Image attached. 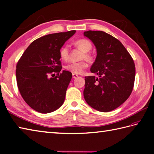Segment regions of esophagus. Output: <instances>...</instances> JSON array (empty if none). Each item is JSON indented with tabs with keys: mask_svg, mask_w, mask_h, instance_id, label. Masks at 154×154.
Here are the masks:
<instances>
[{
	"mask_svg": "<svg viewBox=\"0 0 154 154\" xmlns=\"http://www.w3.org/2000/svg\"><path fill=\"white\" fill-rule=\"evenodd\" d=\"M72 77H73V79H76V78L78 77V75L73 73V74H72Z\"/></svg>",
	"mask_w": 154,
	"mask_h": 154,
	"instance_id": "obj_1",
	"label": "esophagus"
}]
</instances>
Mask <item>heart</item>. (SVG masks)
Masks as SVG:
<instances>
[{"mask_svg": "<svg viewBox=\"0 0 154 154\" xmlns=\"http://www.w3.org/2000/svg\"><path fill=\"white\" fill-rule=\"evenodd\" d=\"M75 45L79 48L83 52L81 55V59H85L88 61H91L92 57L89 53V51L92 48V44L87 39H79L75 42ZM60 55L61 60L64 61L68 60L69 57V50L67 45H64L62 46L60 50ZM88 65L85 60L78 62H72L65 65V69L75 74H81L87 67Z\"/></svg>", "mask_w": 154, "mask_h": 154, "instance_id": "heart-1", "label": "heart"}]
</instances>
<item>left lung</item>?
<instances>
[{
  "mask_svg": "<svg viewBox=\"0 0 154 154\" xmlns=\"http://www.w3.org/2000/svg\"><path fill=\"white\" fill-rule=\"evenodd\" d=\"M97 57L91 68L95 76L85 77V100L93 109L109 112L128 99L134 84L136 68L131 55L121 42L103 31H87Z\"/></svg>",
  "mask_w": 154,
  "mask_h": 154,
  "instance_id": "1",
  "label": "left lung"
}]
</instances>
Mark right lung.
<instances>
[{
  "label": "right lung",
  "instance_id": "add662e5",
  "mask_svg": "<svg viewBox=\"0 0 154 154\" xmlns=\"http://www.w3.org/2000/svg\"><path fill=\"white\" fill-rule=\"evenodd\" d=\"M75 32H60L36 39L18 61L16 76L20 93L25 102L38 112H53L64 102L72 74L68 71L60 73V50ZM55 72L57 75L54 78Z\"/></svg>",
  "mask_w": 154,
  "mask_h": 154
}]
</instances>
